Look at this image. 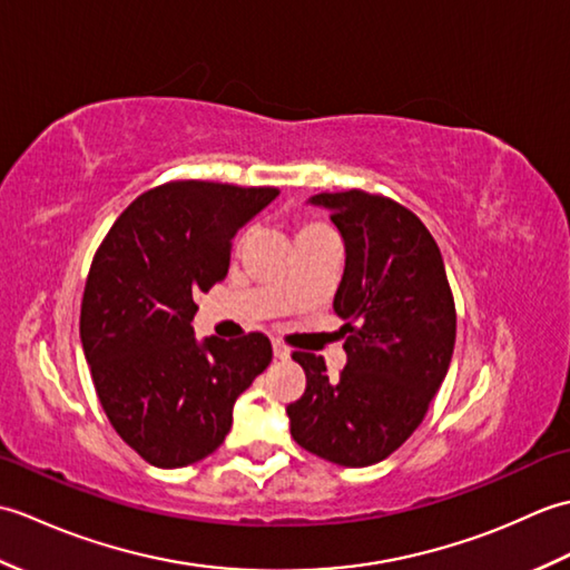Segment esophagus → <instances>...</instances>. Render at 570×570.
Returning <instances> with one entry per match:
<instances>
[{
	"label": "esophagus",
	"mask_w": 570,
	"mask_h": 570,
	"mask_svg": "<svg viewBox=\"0 0 570 570\" xmlns=\"http://www.w3.org/2000/svg\"><path fill=\"white\" fill-rule=\"evenodd\" d=\"M272 347H274V357H278V360H288V355H292V353H288V347L282 341H274Z\"/></svg>",
	"instance_id": "1"
}]
</instances>
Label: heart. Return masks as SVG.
<instances>
[{
    "mask_svg": "<svg viewBox=\"0 0 570 570\" xmlns=\"http://www.w3.org/2000/svg\"><path fill=\"white\" fill-rule=\"evenodd\" d=\"M321 233H328V227L321 223H304L298 229V237H311V235H321ZM247 239H249V229L239 237V242H247Z\"/></svg>",
    "mask_w": 570,
    "mask_h": 570,
    "instance_id": "obj_1",
    "label": "heart"
}]
</instances>
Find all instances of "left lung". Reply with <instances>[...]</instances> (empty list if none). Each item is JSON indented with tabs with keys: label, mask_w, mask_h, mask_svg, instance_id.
<instances>
[{
	"label": "left lung",
	"mask_w": 570,
	"mask_h": 570,
	"mask_svg": "<svg viewBox=\"0 0 570 570\" xmlns=\"http://www.w3.org/2000/svg\"><path fill=\"white\" fill-rule=\"evenodd\" d=\"M345 239V274L333 308L347 321V365L292 355L306 392L286 406L294 441L335 465L365 468L419 429L445 380L455 345V301L441 249L406 205L382 193H318Z\"/></svg>",
	"instance_id": "1"
}]
</instances>
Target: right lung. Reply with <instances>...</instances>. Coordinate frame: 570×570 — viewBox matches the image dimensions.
I'll use <instances>...</instances> for the list:
<instances>
[{
  "label": "right lung",
  "instance_id": "add662e5",
  "mask_svg": "<svg viewBox=\"0 0 570 570\" xmlns=\"http://www.w3.org/2000/svg\"><path fill=\"white\" fill-rule=\"evenodd\" d=\"M272 186L168 180L129 205L90 264L80 341L112 429L156 468L220 448L235 399L272 362L264 333L196 343L198 292L223 282L237 229Z\"/></svg>",
  "mask_w": 570,
  "mask_h": 570
}]
</instances>
